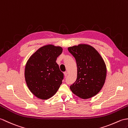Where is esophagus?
Here are the masks:
<instances>
[{
    "instance_id": "obj_1",
    "label": "esophagus",
    "mask_w": 128,
    "mask_h": 128,
    "mask_svg": "<svg viewBox=\"0 0 128 128\" xmlns=\"http://www.w3.org/2000/svg\"><path fill=\"white\" fill-rule=\"evenodd\" d=\"M67 72H64V76H65V77H66V76H67Z\"/></svg>"
}]
</instances>
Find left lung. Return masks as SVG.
Returning a JSON list of instances; mask_svg holds the SVG:
<instances>
[{
  "label": "left lung",
  "instance_id": "1",
  "mask_svg": "<svg viewBox=\"0 0 128 128\" xmlns=\"http://www.w3.org/2000/svg\"><path fill=\"white\" fill-rule=\"evenodd\" d=\"M68 50L75 58L77 66V78L70 89L81 98L93 97L101 90L106 80L104 60L94 48L88 44L69 47Z\"/></svg>",
  "mask_w": 128,
  "mask_h": 128
}]
</instances>
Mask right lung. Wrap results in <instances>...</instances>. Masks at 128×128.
I'll return each mask as SVG.
<instances>
[{
  "label": "right lung",
  "instance_id": "add662e5",
  "mask_svg": "<svg viewBox=\"0 0 128 128\" xmlns=\"http://www.w3.org/2000/svg\"><path fill=\"white\" fill-rule=\"evenodd\" d=\"M62 48L47 45L39 48L31 56L26 64L25 80L30 90L36 98L46 100L59 89L64 74L56 61Z\"/></svg>",
  "mask_w": 128,
  "mask_h": 128
}]
</instances>
